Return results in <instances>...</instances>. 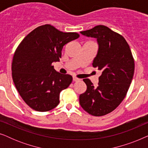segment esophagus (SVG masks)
<instances>
[{
    "mask_svg": "<svg viewBox=\"0 0 148 148\" xmlns=\"http://www.w3.org/2000/svg\"><path fill=\"white\" fill-rule=\"evenodd\" d=\"M80 79L76 77H73V82H78V81Z\"/></svg>",
    "mask_w": 148,
    "mask_h": 148,
    "instance_id": "obj_1",
    "label": "esophagus"
}]
</instances>
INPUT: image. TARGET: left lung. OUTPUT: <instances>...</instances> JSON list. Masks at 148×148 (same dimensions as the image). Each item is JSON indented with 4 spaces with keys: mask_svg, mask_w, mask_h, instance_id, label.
<instances>
[{
    "mask_svg": "<svg viewBox=\"0 0 148 148\" xmlns=\"http://www.w3.org/2000/svg\"><path fill=\"white\" fill-rule=\"evenodd\" d=\"M83 35L95 38L99 44L92 65L102 71L97 87L89 79H84L87 90L79 96L81 106L95 116L112 112L126 96L132 81L135 61L124 37L105 25H100Z\"/></svg>",
    "mask_w": 148,
    "mask_h": 148,
    "instance_id": "1",
    "label": "left lung"
}]
</instances>
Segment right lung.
<instances>
[{
    "label": "right lung",
    "instance_id": "add662e5",
    "mask_svg": "<svg viewBox=\"0 0 148 148\" xmlns=\"http://www.w3.org/2000/svg\"><path fill=\"white\" fill-rule=\"evenodd\" d=\"M79 37L76 32H60L50 24L39 26L20 42L11 64L12 77L24 102L39 112L59 104V94L71 84L70 75L56 72L52 65L59 61L63 46Z\"/></svg>",
    "mask_w": 148,
    "mask_h": 148
}]
</instances>
